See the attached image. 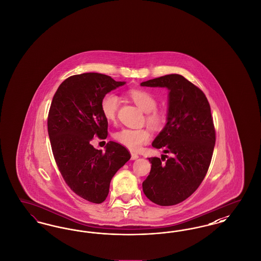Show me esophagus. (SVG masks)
<instances>
[{"mask_svg":"<svg viewBox=\"0 0 261 261\" xmlns=\"http://www.w3.org/2000/svg\"><path fill=\"white\" fill-rule=\"evenodd\" d=\"M138 159H139V155H138L137 153H134V152L131 153V160H132V161H136Z\"/></svg>","mask_w":261,"mask_h":261,"instance_id":"1","label":"esophagus"}]
</instances>
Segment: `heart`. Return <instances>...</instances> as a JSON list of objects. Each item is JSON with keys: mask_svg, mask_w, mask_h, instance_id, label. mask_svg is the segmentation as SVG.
Instances as JSON below:
<instances>
[{"mask_svg": "<svg viewBox=\"0 0 261 261\" xmlns=\"http://www.w3.org/2000/svg\"><path fill=\"white\" fill-rule=\"evenodd\" d=\"M128 96L134 101V103L140 110L147 113L146 119L150 127L154 129L162 128L165 123L166 114L164 111L156 109L158 100L151 94H149V92L144 90L134 89L128 92ZM119 101H120L119 98L113 93L107 94L101 99L100 110L103 117L108 121L112 122L116 119ZM113 137L118 143L123 145L127 149L132 151H137L141 149L143 145L149 142L150 134L149 130L145 128H142V129L123 128L117 131L116 133H114Z\"/></svg>", "mask_w": 261, "mask_h": 261, "instance_id": "obj_1", "label": "heart"}]
</instances>
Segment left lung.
Wrapping results in <instances>:
<instances>
[{
    "label": "left lung",
    "mask_w": 261,
    "mask_h": 261,
    "mask_svg": "<svg viewBox=\"0 0 261 261\" xmlns=\"http://www.w3.org/2000/svg\"><path fill=\"white\" fill-rule=\"evenodd\" d=\"M141 86L169 91L167 122L151 146L171 156L164 163L149 158L151 168L143 191L159 205H174L199 188L208 170L215 145L211 106L203 92L182 75H164Z\"/></svg>",
    "instance_id": "8db88e82"
}]
</instances>
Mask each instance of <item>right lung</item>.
Returning <instances> with one entry per match:
<instances>
[{"label":"right lung","instance_id":"obj_1","mask_svg":"<svg viewBox=\"0 0 261 261\" xmlns=\"http://www.w3.org/2000/svg\"><path fill=\"white\" fill-rule=\"evenodd\" d=\"M124 84L100 73L73 75L60 85L50 103L48 133L55 161L67 186L94 203L107 199L112 177L131 158L112 141L105 151L91 145L94 137L108 136L101 99Z\"/></svg>","mask_w":261,"mask_h":261}]
</instances>
